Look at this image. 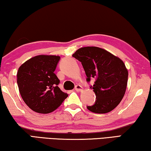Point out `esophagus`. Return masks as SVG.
Returning a JSON list of instances; mask_svg holds the SVG:
<instances>
[{"label":"esophagus","mask_w":151,"mask_h":151,"mask_svg":"<svg viewBox=\"0 0 151 151\" xmlns=\"http://www.w3.org/2000/svg\"><path fill=\"white\" fill-rule=\"evenodd\" d=\"M75 90L77 91V92H80V91L82 90V87L80 85H76L75 87Z\"/></svg>","instance_id":"obj_1"}]
</instances>
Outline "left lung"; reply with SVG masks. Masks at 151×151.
<instances>
[{
    "label": "left lung",
    "mask_w": 151,
    "mask_h": 151,
    "mask_svg": "<svg viewBox=\"0 0 151 151\" xmlns=\"http://www.w3.org/2000/svg\"><path fill=\"white\" fill-rule=\"evenodd\" d=\"M82 64L86 81H95L90 88L96 93L94 104L88 106L91 112L104 114L112 111L124 97L128 81V70L125 64L105 49L97 47L79 49L72 55Z\"/></svg>",
    "instance_id": "1"
}]
</instances>
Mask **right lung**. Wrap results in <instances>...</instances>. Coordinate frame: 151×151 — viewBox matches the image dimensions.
I'll return each mask as SVG.
<instances>
[{
    "mask_svg": "<svg viewBox=\"0 0 151 151\" xmlns=\"http://www.w3.org/2000/svg\"><path fill=\"white\" fill-rule=\"evenodd\" d=\"M60 60L56 55L33 57L20 66L17 84L24 103L35 112L48 114L56 110L68 97L58 85L54 73Z\"/></svg>",
    "mask_w": 151,
    "mask_h": 151,
    "instance_id": "1",
    "label": "right lung"
}]
</instances>
